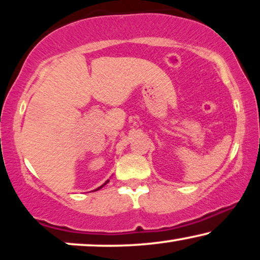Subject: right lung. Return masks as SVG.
Returning <instances> with one entry per match:
<instances>
[{"mask_svg":"<svg viewBox=\"0 0 260 260\" xmlns=\"http://www.w3.org/2000/svg\"><path fill=\"white\" fill-rule=\"evenodd\" d=\"M108 182H109V180H108V181H106V182H105V183H104V184H103V186H101V187H99V188H97V189H95V190H98V189H101V188H102V187H104V186H105V184H106V183H108Z\"/></svg>","mask_w":260,"mask_h":260,"instance_id":"add662e5","label":"right lung"}]
</instances>
